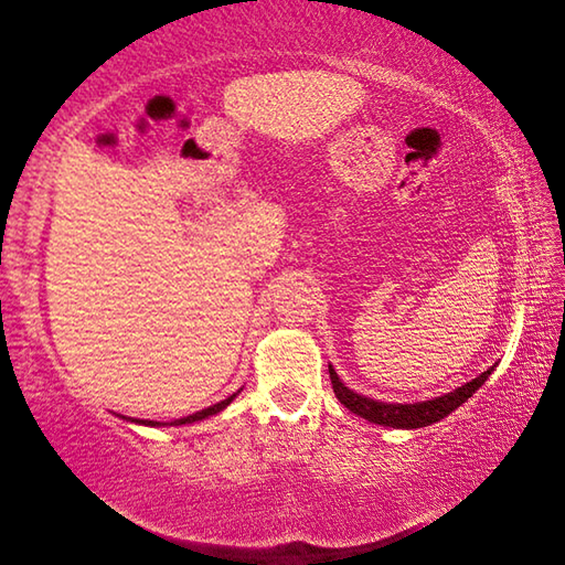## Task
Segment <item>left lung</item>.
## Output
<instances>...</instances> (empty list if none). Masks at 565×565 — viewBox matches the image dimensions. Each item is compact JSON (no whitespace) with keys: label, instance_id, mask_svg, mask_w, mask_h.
<instances>
[{"label":"left lung","instance_id":"1","mask_svg":"<svg viewBox=\"0 0 565 565\" xmlns=\"http://www.w3.org/2000/svg\"><path fill=\"white\" fill-rule=\"evenodd\" d=\"M493 369H495V363L491 369H486L481 376L468 381V384L448 391V394L428 398V401H416V404H394V401H379L371 396H361V394H356V391L343 384L337 371H333L331 363H329V376L333 384V394H337V398L351 411V414L366 418V420H371V424L388 426V428H408L411 431V428L431 426V424H436V420H441L448 414H454L458 406L466 404V401L471 398L476 391L486 384V381H489Z\"/></svg>","mask_w":565,"mask_h":565}]
</instances>
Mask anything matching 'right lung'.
Instances as JSON below:
<instances>
[{
	"mask_svg": "<svg viewBox=\"0 0 565 565\" xmlns=\"http://www.w3.org/2000/svg\"><path fill=\"white\" fill-rule=\"evenodd\" d=\"M242 394V388L236 391V394H232L228 398H224V401H218V404H214V406H206V408H202V411H196V414H191V416H184V418H174V420H149V418H129V416H121V414H117L119 418H124V420H131V424H137V426H151V428H169V426H189V424H196V420H204V418H209V416H216L218 411H224L228 404H232V401Z\"/></svg>",
	"mask_w": 565,
	"mask_h": 565,
	"instance_id": "add662e5",
	"label": "right lung"
}]
</instances>
